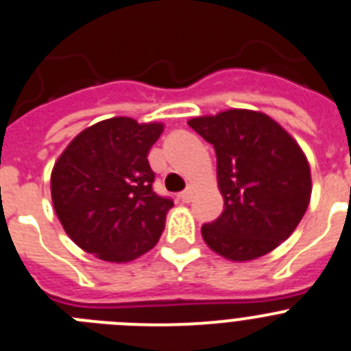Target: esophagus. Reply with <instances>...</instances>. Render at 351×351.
<instances>
[{
	"label": "esophagus",
	"instance_id": "obj_1",
	"mask_svg": "<svg viewBox=\"0 0 351 351\" xmlns=\"http://www.w3.org/2000/svg\"><path fill=\"white\" fill-rule=\"evenodd\" d=\"M193 193H195V188L190 184V186H188V188H186L184 191H182L181 195H179V198H181V202L190 204L191 200H193Z\"/></svg>",
	"mask_w": 351,
	"mask_h": 351
}]
</instances>
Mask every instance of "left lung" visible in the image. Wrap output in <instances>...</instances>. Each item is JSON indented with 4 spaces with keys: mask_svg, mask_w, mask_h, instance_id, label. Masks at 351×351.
Here are the masks:
<instances>
[{
    "mask_svg": "<svg viewBox=\"0 0 351 351\" xmlns=\"http://www.w3.org/2000/svg\"><path fill=\"white\" fill-rule=\"evenodd\" d=\"M188 125L214 145L221 216L202 226L207 246L247 262L280 246L295 230L311 198L302 149L274 119L246 108L193 117Z\"/></svg>",
    "mask_w": 351,
    "mask_h": 351,
    "instance_id": "obj_1",
    "label": "left lung"
}]
</instances>
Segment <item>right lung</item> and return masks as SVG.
<instances>
[{
  "instance_id": "1",
  "label": "right lung",
  "mask_w": 351,
  "mask_h": 351,
  "mask_svg": "<svg viewBox=\"0 0 351 351\" xmlns=\"http://www.w3.org/2000/svg\"><path fill=\"white\" fill-rule=\"evenodd\" d=\"M161 123L110 117L80 132L51 176L54 210L64 232L105 262H132L153 250L173 202L154 193L149 149Z\"/></svg>"
}]
</instances>
